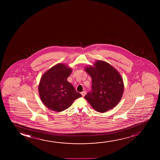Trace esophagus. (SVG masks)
I'll list each match as a JSON object with an SVG mask.
<instances>
[{"instance_id":"1","label":"esophagus","mask_w":160,"mask_h":160,"mask_svg":"<svg viewBox=\"0 0 160 160\" xmlns=\"http://www.w3.org/2000/svg\"><path fill=\"white\" fill-rule=\"evenodd\" d=\"M81 94L82 96V97H84L85 96L86 94V91H83V92H81Z\"/></svg>"}]
</instances>
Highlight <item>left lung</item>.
I'll return each mask as SVG.
<instances>
[{
  "label": "left lung",
  "instance_id": "8db88e82",
  "mask_svg": "<svg viewBox=\"0 0 160 160\" xmlns=\"http://www.w3.org/2000/svg\"><path fill=\"white\" fill-rule=\"evenodd\" d=\"M92 78V89L85 98L97 112H105L115 107L120 101L124 90L122 77L110 64L97 61L93 67H85Z\"/></svg>",
  "mask_w": 160,
  "mask_h": 160
}]
</instances>
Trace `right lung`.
<instances>
[{
    "label": "right lung",
    "mask_w": 160,
    "mask_h": 160,
    "mask_svg": "<svg viewBox=\"0 0 160 160\" xmlns=\"http://www.w3.org/2000/svg\"><path fill=\"white\" fill-rule=\"evenodd\" d=\"M72 72V68L58 63L42 75L39 85V93L42 102L49 109L62 112L82 96L67 81Z\"/></svg>",
    "instance_id": "add662e5"
}]
</instances>
